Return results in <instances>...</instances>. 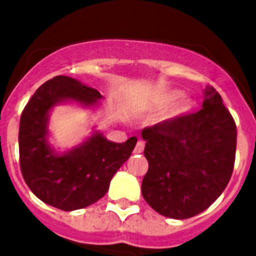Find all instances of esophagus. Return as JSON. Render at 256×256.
<instances>
[{
    "mask_svg": "<svg viewBox=\"0 0 256 256\" xmlns=\"http://www.w3.org/2000/svg\"><path fill=\"white\" fill-rule=\"evenodd\" d=\"M144 148H145V142L140 140L138 142H137V145H136V148H134V154H142Z\"/></svg>",
    "mask_w": 256,
    "mask_h": 256,
    "instance_id": "1",
    "label": "esophagus"
}]
</instances>
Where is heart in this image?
Here are the masks:
<instances>
[{
    "instance_id": "obj_1",
    "label": "heart",
    "mask_w": 256,
    "mask_h": 256,
    "mask_svg": "<svg viewBox=\"0 0 256 256\" xmlns=\"http://www.w3.org/2000/svg\"><path fill=\"white\" fill-rule=\"evenodd\" d=\"M178 97H180V93H177V92H174V93H172V94H168L164 98V106L166 104H170V102H172L174 100H177ZM190 108H192V102L189 100H185L182 101L180 106H176V110L172 111V116H181V115H184V114H186V112L190 111Z\"/></svg>"
}]
</instances>
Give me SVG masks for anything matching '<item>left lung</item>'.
<instances>
[{"label": "left lung", "instance_id": "obj_1", "mask_svg": "<svg viewBox=\"0 0 256 256\" xmlns=\"http://www.w3.org/2000/svg\"><path fill=\"white\" fill-rule=\"evenodd\" d=\"M196 114L145 128V202L159 214L185 220L203 212L225 190L234 167L237 128L212 88Z\"/></svg>", "mask_w": 256, "mask_h": 256}]
</instances>
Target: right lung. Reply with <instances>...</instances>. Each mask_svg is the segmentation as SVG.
<instances>
[{"mask_svg": "<svg viewBox=\"0 0 256 256\" xmlns=\"http://www.w3.org/2000/svg\"><path fill=\"white\" fill-rule=\"evenodd\" d=\"M98 90L58 75L40 86L20 116L19 162L26 184L44 203L63 211L84 208L100 200L112 177L128 160L136 137L116 144L100 133L68 154L54 155L46 142L48 112L62 100L94 104Z\"/></svg>", "mask_w": 256, "mask_h": 256, "instance_id": "1", "label": "right lung"}]
</instances>
